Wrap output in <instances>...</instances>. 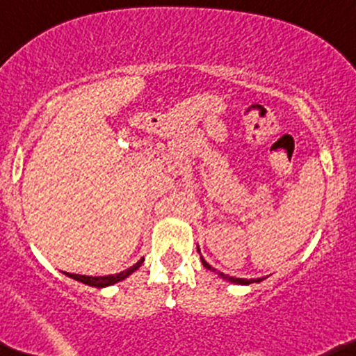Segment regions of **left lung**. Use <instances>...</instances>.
I'll return each mask as SVG.
<instances>
[{
    "mask_svg": "<svg viewBox=\"0 0 356 356\" xmlns=\"http://www.w3.org/2000/svg\"><path fill=\"white\" fill-rule=\"evenodd\" d=\"M200 259H202V257H200ZM202 264L205 267H207V269L214 270V273H216V269H212V267L209 266V264L205 262L204 259H202ZM218 276L222 277V280L229 281V283H234V284H252V283H260V281H262V277H259V280H241V277H232V276H228V274H222V273H218Z\"/></svg>",
    "mask_w": 356,
    "mask_h": 356,
    "instance_id": "left-lung-1",
    "label": "left lung"
}]
</instances>
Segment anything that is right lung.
<instances>
[{"instance_id": "add662e5", "label": "right lung", "mask_w": 356, "mask_h": 356, "mask_svg": "<svg viewBox=\"0 0 356 356\" xmlns=\"http://www.w3.org/2000/svg\"><path fill=\"white\" fill-rule=\"evenodd\" d=\"M142 262H144V259H140L137 264H134L130 269L122 270V273L118 274H111V276H82V274H70V273H67V276L72 277V280L80 281V283L83 284H89V286L106 288V286H111V284L120 283V281H123L124 277L130 276L131 273H135V270L142 266Z\"/></svg>"}]
</instances>
